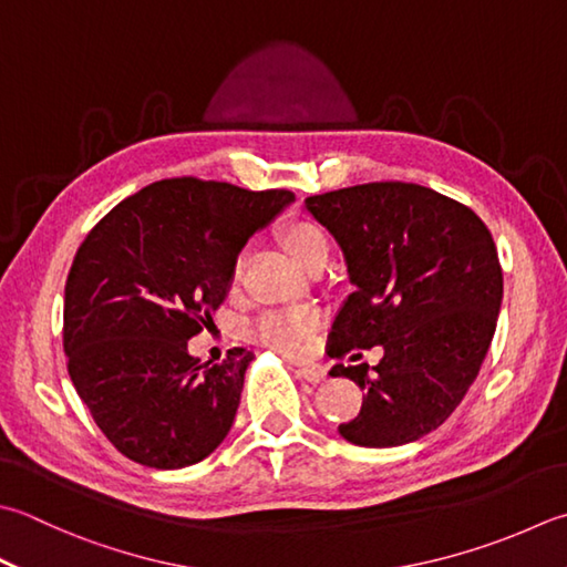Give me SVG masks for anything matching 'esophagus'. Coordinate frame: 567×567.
Listing matches in <instances>:
<instances>
[{"label": "esophagus", "mask_w": 567, "mask_h": 567, "mask_svg": "<svg viewBox=\"0 0 567 567\" xmlns=\"http://www.w3.org/2000/svg\"><path fill=\"white\" fill-rule=\"evenodd\" d=\"M297 375L299 379H305L307 383H321L327 379V371H324V365H319V363H302V365H297Z\"/></svg>", "instance_id": "esophagus-1"}]
</instances>
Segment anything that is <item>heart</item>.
I'll return each mask as SVG.
<instances>
[{
  "mask_svg": "<svg viewBox=\"0 0 567 567\" xmlns=\"http://www.w3.org/2000/svg\"><path fill=\"white\" fill-rule=\"evenodd\" d=\"M280 243L285 252L299 265L302 270L327 268L331 243L324 228L312 224V220H295V224L285 226L280 233ZM240 275V260L233 265V282ZM321 324V317L312 309H285V312H268L262 315L250 327V337L277 353H287V357H297L309 349L317 329Z\"/></svg>",
  "mask_w": 567,
  "mask_h": 567,
  "instance_id": "1",
  "label": "heart"
}]
</instances>
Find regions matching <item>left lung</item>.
Masks as SVG:
<instances>
[{
  "instance_id": "1",
  "label": "left lung",
  "mask_w": 567,
  "mask_h": 567,
  "mask_svg": "<svg viewBox=\"0 0 567 567\" xmlns=\"http://www.w3.org/2000/svg\"><path fill=\"white\" fill-rule=\"evenodd\" d=\"M347 262L353 292L331 327V357L383 349L379 365L337 363L361 413L339 425L359 447H401L437 430L489 351L504 277L489 228L427 186L375 182L305 198Z\"/></svg>"
}]
</instances>
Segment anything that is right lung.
Returning a JSON list of instances; mask_svg holds the SVG:
<instances>
[{
    "label": "right lung",
    "mask_w": 567,
    "mask_h": 567,
    "mask_svg": "<svg viewBox=\"0 0 567 567\" xmlns=\"http://www.w3.org/2000/svg\"><path fill=\"white\" fill-rule=\"evenodd\" d=\"M295 202L226 182L164 179L87 233L65 280L63 351L95 425L127 460L182 470L230 432L246 349L202 363L186 341L210 324L248 238Z\"/></svg>",
    "instance_id": "right-lung-1"
}]
</instances>
